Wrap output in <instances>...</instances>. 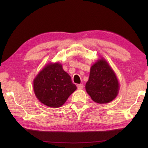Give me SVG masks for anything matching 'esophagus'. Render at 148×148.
<instances>
[{
	"instance_id": "1",
	"label": "esophagus",
	"mask_w": 148,
	"mask_h": 148,
	"mask_svg": "<svg viewBox=\"0 0 148 148\" xmlns=\"http://www.w3.org/2000/svg\"><path fill=\"white\" fill-rule=\"evenodd\" d=\"M77 87L79 89H82L84 88V85L83 84H77Z\"/></svg>"
}]
</instances>
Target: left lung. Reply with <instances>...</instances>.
I'll use <instances>...</instances> for the list:
<instances>
[{
  "mask_svg": "<svg viewBox=\"0 0 148 148\" xmlns=\"http://www.w3.org/2000/svg\"><path fill=\"white\" fill-rule=\"evenodd\" d=\"M86 89L92 101L97 103H108L116 98L119 83L116 74L105 60L101 59L91 66Z\"/></svg>",
  "mask_w": 148,
  "mask_h": 148,
  "instance_id": "left-lung-1",
  "label": "left lung"
}]
</instances>
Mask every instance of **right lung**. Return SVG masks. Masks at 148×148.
I'll use <instances>...</instances> for the list:
<instances>
[{"label":"right lung","instance_id":"obj_1","mask_svg":"<svg viewBox=\"0 0 148 148\" xmlns=\"http://www.w3.org/2000/svg\"><path fill=\"white\" fill-rule=\"evenodd\" d=\"M76 89L71 76L59 63L47 64L34 80V91L37 99L52 108L61 106Z\"/></svg>","mask_w":148,"mask_h":148}]
</instances>
